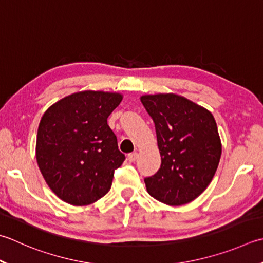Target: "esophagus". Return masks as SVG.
<instances>
[{
    "mask_svg": "<svg viewBox=\"0 0 263 263\" xmlns=\"http://www.w3.org/2000/svg\"><path fill=\"white\" fill-rule=\"evenodd\" d=\"M137 158H138V153H137V152L131 153V154H128V155H127L128 162H131V163H132V162H136Z\"/></svg>",
    "mask_w": 263,
    "mask_h": 263,
    "instance_id": "1",
    "label": "esophagus"
}]
</instances>
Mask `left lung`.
<instances>
[{
	"label": "left lung",
	"mask_w": 263,
	"mask_h": 263,
	"mask_svg": "<svg viewBox=\"0 0 263 263\" xmlns=\"http://www.w3.org/2000/svg\"><path fill=\"white\" fill-rule=\"evenodd\" d=\"M140 100L155 123L162 159L157 173L145 179L147 192L170 206L190 203L212 181L222 152L212 112L176 93Z\"/></svg>",
	"instance_id": "left-lung-1"
}]
</instances>
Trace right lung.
Returning <instances> with one entry per match:
<instances>
[{
    "mask_svg": "<svg viewBox=\"0 0 263 263\" xmlns=\"http://www.w3.org/2000/svg\"><path fill=\"white\" fill-rule=\"evenodd\" d=\"M118 92L85 90L54 102L41 118L36 161L50 189L75 206L109 192L125 156L107 118L121 104Z\"/></svg>",
    "mask_w": 263,
    "mask_h": 263,
    "instance_id": "right-lung-1",
    "label": "right lung"
}]
</instances>
